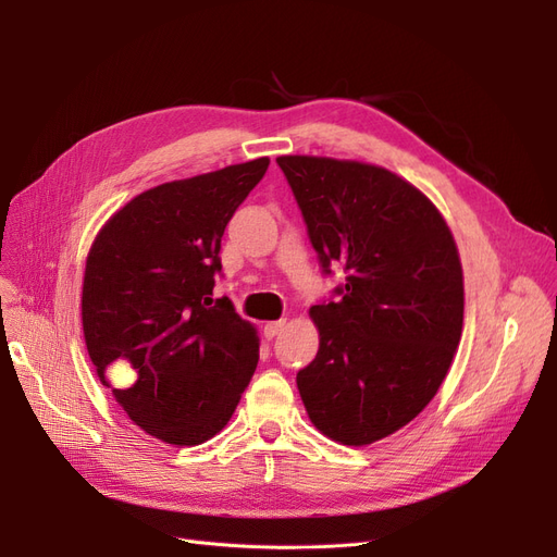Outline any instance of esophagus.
<instances>
[{
  "label": "esophagus",
  "mask_w": 557,
  "mask_h": 557,
  "mask_svg": "<svg viewBox=\"0 0 557 557\" xmlns=\"http://www.w3.org/2000/svg\"><path fill=\"white\" fill-rule=\"evenodd\" d=\"M285 330V320H272V323L264 325V336L267 339H274L281 332Z\"/></svg>",
  "instance_id": "obj_1"
}]
</instances>
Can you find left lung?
Wrapping results in <instances>:
<instances>
[{"mask_svg": "<svg viewBox=\"0 0 557 557\" xmlns=\"http://www.w3.org/2000/svg\"><path fill=\"white\" fill-rule=\"evenodd\" d=\"M323 274L346 283L311 307L315 360L297 387L330 440L364 446L397 432L440 391L460 344L465 288L453 234L432 201L383 166L283 156Z\"/></svg>", "mask_w": 557, "mask_h": 557, "instance_id": "left-lung-1", "label": "left lung"}]
</instances>
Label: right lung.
<instances>
[{"label": "right lung", "instance_id": "1", "mask_svg": "<svg viewBox=\"0 0 557 557\" xmlns=\"http://www.w3.org/2000/svg\"><path fill=\"white\" fill-rule=\"evenodd\" d=\"M269 158L162 183L99 230L83 278V334L102 385L148 434L197 446L221 432L258 367L250 323L213 299L221 242ZM125 359L129 388L106 367Z\"/></svg>", "mask_w": 557, "mask_h": 557}]
</instances>
